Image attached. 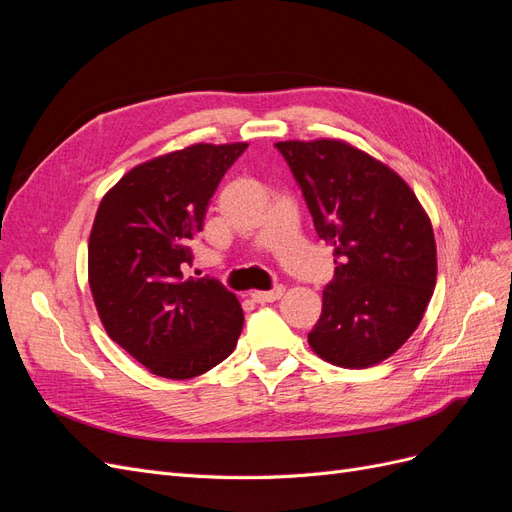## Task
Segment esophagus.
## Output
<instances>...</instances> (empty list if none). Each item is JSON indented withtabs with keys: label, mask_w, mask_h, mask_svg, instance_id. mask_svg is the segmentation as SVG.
I'll use <instances>...</instances> for the list:
<instances>
[{
	"label": "esophagus",
	"mask_w": 512,
	"mask_h": 512,
	"mask_svg": "<svg viewBox=\"0 0 512 512\" xmlns=\"http://www.w3.org/2000/svg\"><path fill=\"white\" fill-rule=\"evenodd\" d=\"M284 294V286H275L273 290H254L252 292V299L256 303H273L277 301Z\"/></svg>",
	"instance_id": "obj_1"
}]
</instances>
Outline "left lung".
I'll use <instances>...</instances> for the list:
<instances>
[{
    "label": "left lung",
    "instance_id": "obj_1",
    "mask_svg": "<svg viewBox=\"0 0 512 512\" xmlns=\"http://www.w3.org/2000/svg\"><path fill=\"white\" fill-rule=\"evenodd\" d=\"M318 237L335 250V280L309 348L346 369L389 359L421 324L438 252L427 211L393 168L339 138L280 141Z\"/></svg>",
    "mask_w": 512,
    "mask_h": 512
}]
</instances>
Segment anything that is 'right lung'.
Listing matches in <instances>:
<instances>
[{
	"label": "right lung",
	"instance_id": "right-lung-1",
	"mask_svg": "<svg viewBox=\"0 0 512 512\" xmlns=\"http://www.w3.org/2000/svg\"><path fill=\"white\" fill-rule=\"evenodd\" d=\"M247 143H194L136 164L89 232L87 275L108 337L151 374L188 380L235 350L243 309L215 280L183 277L209 198Z\"/></svg>",
	"mask_w": 512,
	"mask_h": 512
}]
</instances>
